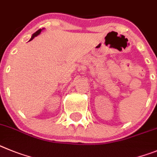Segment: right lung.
Returning <instances> with one entry per match:
<instances>
[{"label":"right lung","mask_w":157,"mask_h":157,"mask_svg":"<svg viewBox=\"0 0 157 157\" xmlns=\"http://www.w3.org/2000/svg\"><path fill=\"white\" fill-rule=\"evenodd\" d=\"M41 30H42V29H38V30L36 31V32H35V33H33V35H32V37H31V39H30V40H33V38L35 37V36H37V35L40 34V32H41Z\"/></svg>","instance_id":"1"}]
</instances>
